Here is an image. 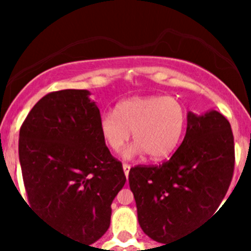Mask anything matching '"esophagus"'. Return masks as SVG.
<instances>
[{
  "mask_svg": "<svg viewBox=\"0 0 251 251\" xmlns=\"http://www.w3.org/2000/svg\"><path fill=\"white\" fill-rule=\"evenodd\" d=\"M123 170H124V174H126V176L128 177V175H129L130 165H128V163H123Z\"/></svg>",
  "mask_w": 251,
  "mask_h": 251,
  "instance_id": "34e87169",
  "label": "esophagus"
}]
</instances>
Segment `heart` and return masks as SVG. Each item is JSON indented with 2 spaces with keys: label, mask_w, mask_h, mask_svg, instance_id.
I'll use <instances>...</instances> for the list:
<instances>
[{
  "label": "heart",
  "mask_w": 251,
  "mask_h": 251,
  "mask_svg": "<svg viewBox=\"0 0 251 251\" xmlns=\"http://www.w3.org/2000/svg\"><path fill=\"white\" fill-rule=\"evenodd\" d=\"M185 109L174 97L152 95L127 99L117 105L115 112H106L100 118V134L105 145L118 152L129 141L130 132L136 143L124 157L143 156L159 161L170 157L178 147L185 128Z\"/></svg>",
  "instance_id": "obj_1"
}]
</instances>
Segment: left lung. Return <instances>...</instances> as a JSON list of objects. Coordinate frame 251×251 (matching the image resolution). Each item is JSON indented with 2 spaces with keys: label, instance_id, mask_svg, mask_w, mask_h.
<instances>
[{
  "label": "left lung",
  "instance_id": "obj_1",
  "mask_svg": "<svg viewBox=\"0 0 251 251\" xmlns=\"http://www.w3.org/2000/svg\"><path fill=\"white\" fill-rule=\"evenodd\" d=\"M235 166L229 121L216 110L188 112L182 143L159 166H136L129 187L142 230L167 245L216 211L229 190Z\"/></svg>",
  "mask_w": 251,
  "mask_h": 251
}]
</instances>
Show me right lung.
<instances>
[{
    "label": "right lung",
    "mask_w": 251,
    "mask_h": 251,
    "mask_svg": "<svg viewBox=\"0 0 251 251\" xmlns=\"http://www.w3.org/2000/svg\"><path fill=\"white\" fill-rule=\"evenodd\" d=\"M88 90L51 92L20 128L19 156L30 205L69 238L86 245L110 225L126 183L122 162L100 134V112Z\"/></svg>",
    "instance_id": "obj_1"
}]
</instances>
